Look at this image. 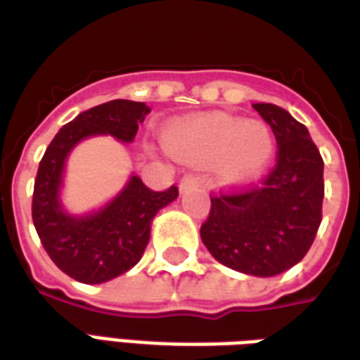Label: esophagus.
Returning a JSON list of instances; mask_svg holds the SVG:
<instances>
[{
    "label": "esophagus",
    "mask_w": 360,
    "mask_h": 360,
    "mask_svg": "<svg viewBox=\"0 0 360 360\" xmlns=\"http://www.w3.org/2000/svg\"><path fill=\"white\" fill-rule=\"evenodd\" d=\"M195 188H200V178L198 176L188 174L182 178V182H180V193L190 192V190H195Z\"/></svg>",
    "instance_id": "34e87169"
}]
</instances>
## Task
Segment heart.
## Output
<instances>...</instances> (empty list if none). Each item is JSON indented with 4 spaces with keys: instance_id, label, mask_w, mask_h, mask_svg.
<instances>
[{
    "instance_id": "b5f03b06",
    "label": "heart",
    "mask_w": 360,
    "mask_h": 360,
    "mask_svg": "<svg viewBox=\"0 0 360 360\" xmlns=\"http://www.w3.org/2000/svg\"><path fill=\"white\" fill-rule=\"evenodd\" d=\"M174 159L205 167L215 162L219 180L242 186L262 174L274 157L271 127L259 120H244L223 112L200 114L180 122L165 139Z\"/></svg>"
}]
</instances>
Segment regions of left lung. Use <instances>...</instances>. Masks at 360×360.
I'll list each match as a JSON object with an SVG mask.
<instances>
[{"label": "left lung", "instance_id": "left-lung-1", "mask_svg": "<svg viewBox=\"0 0 360 360\" xmlns=\"http://www.w3.org/2000/svg\"><path fill=\"white\" fill-rule=\"evenodd\" d=\"M254 108L271 126L277 165L262 188L211 198L201 240L219 264L254 277L297 266L322 223L323 160L308 129L275 104Z\"/></svg>", "mask_w": 360, "mask_h": 360}]
</instances>
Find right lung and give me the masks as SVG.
Wrapping results in <instances>:
<instances>
[{
  "mask_svg": "<svg viewBox=\"0 0 360 360\" xmlns=\"http://www.w3.org/2000/svg\"><path fill=\"white\" fill-rule=\"evenodd\" d=\"M149 112L145 103L122 98L89 108L56 134L40 160L32 221L50 259L75 281L98 285L129 271L149 244L155 215L178 198L176 186L153 192L139 176L131 174L103 207L81 215L63 207V174L71 151L96 135L131 143Z\"/></svg>",
  "mask_w": 360,
  "mask_h": 360,
  "instance_id": "1",
  "label": "right lung"
}]
</instances>
